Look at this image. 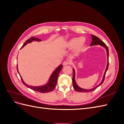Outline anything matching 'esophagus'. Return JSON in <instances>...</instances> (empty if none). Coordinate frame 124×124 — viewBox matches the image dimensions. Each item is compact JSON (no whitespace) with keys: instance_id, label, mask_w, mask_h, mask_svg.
<instances>
[{"instance_id":"1","label":"esophagus","mask_w":124,"mask_h":124,"mask_svg":"<svg viewBox=\"0 0 124 124\" xmlns=\"http://www.w3.org/2000/svg\"><path fill=\"white\" fill-rule=\"evenodd\" d=\"M69 64H70V62H67V61L63 62V63H62V65L63 66H66V65H69Z\"/></svg>"}]
</instances>
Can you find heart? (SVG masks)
Here are the masks:
<instances>
[{"label": "heart", "mask_w": 124, "mask_h": 124, "mask_svg": "<svg viewBox=\"0 0 124 124\" xmlns=\"http://www.w3.org/2000/svg\"><path fill=\"white\" fill-rule=\"evenodd\" d=\"M86 46V39L83 37H74L69 40L65 44V46L67 48L74 47L73 52L77 54L83 51Z\"/></svg>", "instance_id": "heart-1"}]
</instances>
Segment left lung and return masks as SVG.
Instances as JSON below:
<instances>
[{"label": "left lung", "mask_w": 124, "mask_h": 124, "mask_svg": "<svg viewBox=\"0 0 124 124\" xmlns=\"http://www.w3.org/2000/svg\"><path fill=\"white\" fill-rule=\"evenodd\" d=\"M91 37L92 38V43L91 44V46H96V45H100V46H102L103 47H104L105 48H106V50L107 51V68L106 69V71H105V72L104 73L103 75V77L102 78V80L101 81V83L98 85H97V86H96L95 87L92 88V89H83V88H82L81 87H80L79 86H78L77 83L76 82V80H75V70L74 69H73V78H72V83H73V88H74V89L76 90V91L78 92H92L94 91V90L98 87L99 86L101 85L103 83V82L104 80V78H105V76H106V74L107 71L108 70V47L107 46V45L105 44L102 41H101L99 38L98 37L93 35H91Z\"/></svg>", "instance_id": "left-lung-1"}]
</instances>
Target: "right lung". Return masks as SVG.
I'll use <instances>...</instances> for the list:
<instances>
[{
    "label": "right lung",
    "mask_w": 124,
    "mask_h": 124,
    "mask_svg": "<svg viewBox=\"0 0 124 124\" xmlns=\"http://www.w3.org/2000/svg\"><path fill=\"white\" fill-rule=\"evenodd\" d=\"M33 41H41V40L38 38H35V37H31V38H29L28 40H27L26 42L24 43V44L23 45V46H22L21 48H23L24 46H25L26 44H28V43H31V42ZM63 67L62 65H60L58 67H57L54 71L52 73L51 76L48 80L47 83L45 84L43 86H30L27 85V84H26L25 82H24L23 80L22 79V77H21L20 74V76L21 77V80L22 82H23V84H24V85H25L26 87H27L29 88H31L33 91H35L36 92H38L39 93H48V92H52V91H53L54 89L55 88V86L56 85V83H57V79H58V77L59 73L60 72V71H61L62 68ZM17 70L18 73V68H17Z\"/></svg>",
    "instance_id": "right-lung-1"
}]
</instances>
